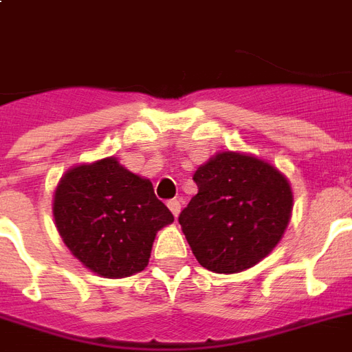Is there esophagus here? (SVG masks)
Segmentation results:
<instances>
[{
	"label": "esophagus",
	"mask_w": 352,
	"mask_h": 352,
	"mask_svg": "<svg viewBox=\"0 0 352 352\" xmlns=\"http://www.w3.org/2000/svg\"><path fill=\"white\" fill-rule=\"evenodd\" d=\"M168 208H170V212L173 215H179V212H181V201H177V199H171V201H168Z\"/></svg>",
	"instance_id": "obj_1"
}]
</instances>
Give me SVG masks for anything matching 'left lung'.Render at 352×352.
Masks as SVG:
<instances>
[{"mask_svg": "<svg viewBox=\"0 0 352 352\" xmlns=\"http://www.w3.org/2000/svg\"><path fill=\"white\" fill-rule=\"evenodd\" d=\"M199 193L179 215V225L201 267L241 272L268 256L292 212L289 181L276 168L248 155L225 153L201 166Z\"/></svg>", "mask_w": 352, "mask_h": 352, "instance_id": "1", "label": "left lung"}]
</instances>
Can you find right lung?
<instances>
[{
  "label": "right lung",
  "mask_w": 352,
  "mask_h": 352,
  "mask_svg": "<svg viewBox=\"0 0 352 352\" xmlns=\"http://www.w3.org/2000/svg\"><path fill=\"white\" fill-rule=\"evenodd\" d=\"M54 221L63 243L104 278H126L148 267L155 235L173 223L153 184L115 157L65 173L54 193Z\"/></svg>",
  "instance_id": "add662e5"
}]
</instances>
